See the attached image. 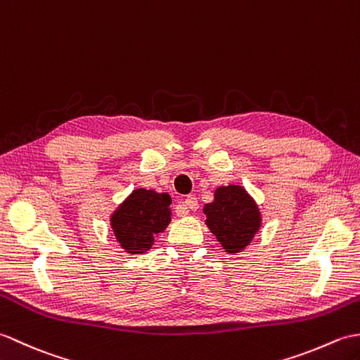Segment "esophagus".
I'll list each match as a JSON object with an SVG mask.
<instances>
[{
  "label": "esophagus",
  "instance_id": "1",
  "mask_svg": "<svg viewBox=\"0 0 360 360\" xmlns=\"http://www.w3.org/2000/svg\"><path fill=\"white\" fill-rule=\"evenodd\" d=\"M198 207V202L194 195H188L185 198V202H183L179 207H177V215L179 217H185V215L189 214V211H195Z\"/></svg>",
  "mask_w": 360,
  "mask_h": 360
}]
</instances>
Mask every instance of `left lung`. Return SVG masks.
I'll return each mask as SVG.
<instances>
[{
	"label": "left lung",
	"mask_w": 360,
	"mask_h": 360,
	"mask_svg": "<svg viewBox=\"0 0 360 360\" xmlns=\"http://www.w3.org/2000/svg\"><path fill=\"white\" fill-rule=\"evenodd\" d=\"M203 214L206 226L228 254L242 252L262 228L260 207L240 185L219 186Z\"/></svg>",
	"instance_id": "8db88e82"
}]
</instances>
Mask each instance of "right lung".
<instances>
[{
	"label": "right lung",
	"mask_w": 360,
	"mask_h": 360,
	"mask_svg": "<svg viewBox=\"0 0 360 360\" xmlns=\"http://www.w3.org/2000/svg\"><path fill=\"white\" fill-rule=\"evenodd\" d=\"M172 198L167 193L137 188L109 215L115 240L127 254H145L171 223Z\"/></svg>",
	"instance_id": "1"
}]
</instances>
